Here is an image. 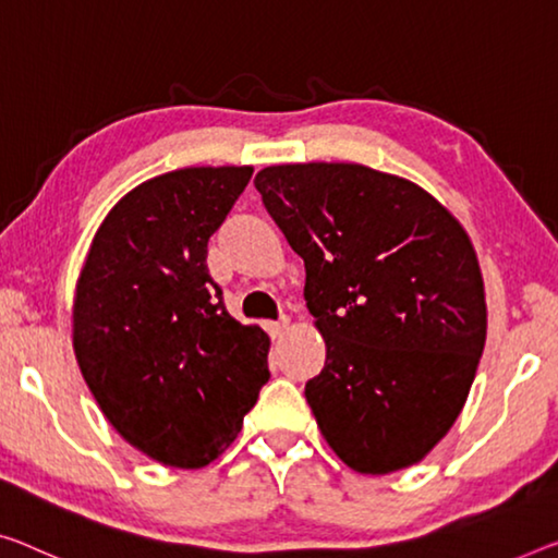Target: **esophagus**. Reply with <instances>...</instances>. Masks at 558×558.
Wrapping results in <instances>:
<instances>
[{"instance_id": "1", "label": "esophagus", "mask_w": 558, "mask_h": 558, "mask_svg": "<svg viewBox=\"0 0 558 558\" xmlns=\"http://www.w3.org/2000/svg\"><path fill=\"white\" fill-rule=\"evenodd\" d=\"M287 329H289V319H287V316H284V319H279V322H267V331L271 333V339L284 337Z\"/></svg>"}]
</instances>
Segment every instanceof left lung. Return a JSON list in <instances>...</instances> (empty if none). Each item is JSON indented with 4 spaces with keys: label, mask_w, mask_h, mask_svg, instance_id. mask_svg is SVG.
<instances>
[{
    "label": "left lung",
    "mask_w": 558,
    "mask_h": 558,
    "mask_svg": "<svg viewBox=\"0 0 558 558\" xmlns=\"http://www.w3.org/2000/svg\"><path fill=\"white\" fill-rule=\"evenodd\" d=\"M254 186L304 259L327 344L304 389L322 436L359 474L418 464L464 409L486 341L464 227L418 184L364 165H277Z\"/></svg>",
    "instance_id": "obj_1"
}]
</instances>
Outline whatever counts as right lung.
<instances>
[{
  "label": "right lung",
  "mask_w": 558,
  "mask_h": 558,
  "mask_svg": "<svg viewBox=\"0 0 558 558\" xmlns=\"http://www.w3.org/2000/svg\"><path fill=\"white\" fill-rule=\"evenodd\" d=\"M252 167H186L126 192L76 279L72 344L101 414L165 466L202 469L269 381V337L239 324L207 269L209 236Z\"/></svg>",
  "instance_id": "right-lung-1"
}]
</instances>
